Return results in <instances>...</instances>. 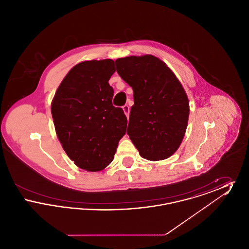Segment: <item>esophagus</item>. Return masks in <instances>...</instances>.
Segmentation results:
<instances>
[{
    "label": "esophagus",
    "mask_w": 249,
    "mask_h": 249,
    "mask_svg": "<svg viewBox=\"0 0 249 249\" xmlns=\"http://www.w3.org/2000/svg\"><path fill=\"white\" fill-rule=\"evenodd\" d=\"M123 111H124V113H125V115L127 116V118H129V114H130V107L128 106V105H125V106H123Z\"/></svg>",
    "instance_id": "obj_1"
}]
</instances>
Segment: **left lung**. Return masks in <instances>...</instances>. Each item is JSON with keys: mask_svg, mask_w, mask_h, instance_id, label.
<instances>
[{"mask_svg": "<svg viewBox=\"0 0 249 249\" xmlns=\"http://www.w3.org/2000/svg\"><path fill=\"white\" fill-rule=\"evenodd\" d=\"M120 77L133 89L127 133L143 159L161 160L182 142L190 114L187 94L175 73L152 55L116 61Z\"/></svg>", "mask_w": 249, "mask_h": 249, "instance_id": "left-lung-1", "label": "left lung"}]
</instances>
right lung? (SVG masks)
<instances>
[{
    "label": "right lung",
    "mask_w": 249,
    "mask_h": 249,
    "mask_svg": "<svg viewBox=\"0 0 249 249\" xmlns=\"http://www.w3.org/2000/svg\"><path fill=\"white\" fill-rule=\"evenodd\" d=\"M112 59L87 60L67 73L54 96L51 113L66 154L79 168L97 172L114 160L125 135L127 118L112 104L108 81L115 72Z\"/></svg>",
    "instance_id": "add662e5"
}]
</instances>
